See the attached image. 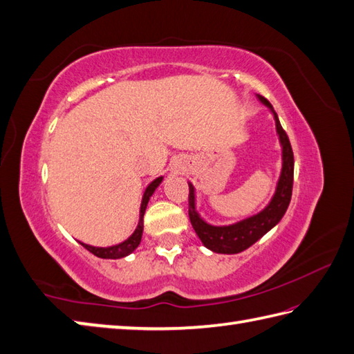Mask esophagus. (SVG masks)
Instances as JSON below:
<instances>
[{
	"label": "esophagus",
	"mask_w": 354,
	"mask_h": 354,
	"mask_svg": "<svg viewBox=\"0 0 354 354\" xmlns=\"http://www.w3.org/2000/svg\"><path fill=\"white\" fill-rule=\"evenodd\" d=\"M173 170H175L176 173L184 170V162L181 161V158H176L175 161H173Z\"/></svg>",
	"instance_id": "34e87169"
}]
</instances>
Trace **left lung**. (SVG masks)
<instances>
[{
	"mask_svg": "<svg viewBox=\"0 0 354 354\" xmlns=\"http://www.w3.org/2000/svg\"><path fill=\"white\" fill-rule=\"evenodd\" d=\"M258 96V100L270 110V113L273 115V120L276 124V135H278L281 144V173L278 183H276L274 187L273 196L264 209L252 214V216H247L228 225H213L210 223H207V221L201 216L196 210V189L195 185L189 183L190 223L204 247H207L214 253L236 254L253 245L256 241H259L266 233H268L279 223L288 209L290 199H292L295 171V158L292 145H290L288 136L286 131H283L279 122V118L276 115L272 104H270L264 96Z\"/></svg>",
	"mask_w": 354,
	"mask_h": 354,
	"instance_id": "obj_1",
	"label": "left lung"
}]
</instances>
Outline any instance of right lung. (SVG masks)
I'll list each match as a JSON object with an SVG mask.
<instances>
[{"label": "right lung", "mask_w": 354, "mask_h": 354, "mask_svg": "<svg viewBox=\"0 0 354 354\" xmlns=\"http://www.w3.org/2000/svg\"><path fill=\"white\" fill-rule=\"evenodd\" d=\"M162 179H164V176H159L156 179H153V181L147 185V189H145L144 195H142V201H141V209H140V223H138V227L135 228V232L131 233L126 241H122L121 244H116L112 247H93V245L84 244V242H80V244L84 248H87L90 253H93L95 256H98V258H102V259H121V258H126V256H129L130 253H133L138 248V245H140L141 238H142L145 209H147V204H149L151 195H153L155 190L159 187V184L162 183Z\"/></svg>", "instance_id": "obj_1"}]
</instances>
